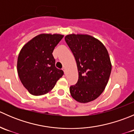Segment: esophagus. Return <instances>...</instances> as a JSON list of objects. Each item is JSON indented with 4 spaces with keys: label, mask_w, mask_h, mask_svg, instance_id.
<instances>
[{
    "label": "esophagus",
    "mask_w": 134,
    "mask_h": 134,
    "mask_svg": "<svg viewBox=\"0 0 134 134\" xmlns=\"http://www.w3.org/2000/svg\"><path fill=\"white\" fill-rule=\"evenodd\" d=\"M62 70L63 71V72H64V73L65 74V67H63V69H62Z\"/></svg>",
    "instance_id": "obj_1"
}]
</instances>
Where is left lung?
Instances as JSON below:
<instances>
[{"mask_svg":"<svg viewBox=\"0 0 134 134\" xmlns=\"http://www.w3.org/2000/svg\"><path fill=\"white\" fill-rule=\"evenodd\" d=\"M65 40L77 65L78 80L70 87L72 98L87 103L98 98L104 90L111 71L108 52L101 41L87 34H69Z\"/></svg>","mask_w":134,"mask_h":134,"instance_id":"left-lung-1","label":"left lung"}]
</instances>
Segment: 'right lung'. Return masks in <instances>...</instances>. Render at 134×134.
Returning a JSON list of instances; mask_svg holds the SVG:
<instances>
[{
	"label": "right lung",
	"instance_id": "right-lung-1",
	"mask_svg": "<svg viewBox=\"0 0 134 134\" xmlns=\"http://www.w3.org/2000/svg\"><path fill=\"white\" fill-rule=\"evenodd\" d=\"M63 37L62 34H41L21 48L17 59V72L21 83L30 94H47L63 75V71L55 66L52 55Z\"/></svg>",
	"mask_w": 134,
	"mask_h": 134
}]
</instances>
